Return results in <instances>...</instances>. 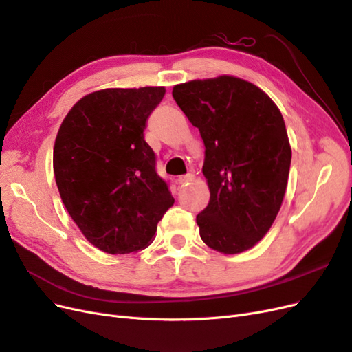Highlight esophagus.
<instances>
[{
  "instance_id": "34e87169",
  "label": "esophagus",
  "mask_w": 352,
  "mask_h": 352,
  "mask_svg": "<svg viewBox=\"0 0 352 352\" xmlns=\"http://www.w3.org/2000/svg\"><path fill=\"white\" fill-rule=\"evenodd\" d=\"M190 180H194V175H185V176L177 177V184L179 185H185V184L190 182Z\"/></svg>"
}]
</instances>
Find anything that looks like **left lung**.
Instances as JSON below:
<instances>
[{
    "mask_svg": "<svg viewBox=\"0 0 352 352\" xmlns=\"http://www.w3.org/2000/svg\"><path fill=\"white\" fill-rule=\"evenodd\" d=\"M172 94L206 145L201 239L221 254L247 251L269 232L286 192L292 150L282 113L257 85L230 74L179 83Z\"/></svg>",
    "mask_w": 352,
    "mask_h": 352,
    "instance_id": "8db88e82",
    "label": "left lung"
}]
</instances>
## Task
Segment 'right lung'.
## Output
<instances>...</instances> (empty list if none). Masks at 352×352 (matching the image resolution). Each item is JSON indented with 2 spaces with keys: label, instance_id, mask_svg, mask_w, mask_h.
Here are the masks:
<instances>
[{
  "label": "right lung",
  "instance_id": "obj_1",
  "mask_svg": "<svg viewBox=\"0 0 352 352\" xmlns=\"http://www.w3.org/2000/svg\"><path fill=\"white\" fill-rule=\"evenodd\" d=\"M164 94V87L91 92L58 129L52 166L61 201L82 235L107 254L146 248L175 202L144 140Z\"/></svg>",
  "mask_w": 352,
  "mask_h": 352
}]
</instances>
